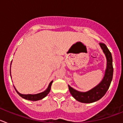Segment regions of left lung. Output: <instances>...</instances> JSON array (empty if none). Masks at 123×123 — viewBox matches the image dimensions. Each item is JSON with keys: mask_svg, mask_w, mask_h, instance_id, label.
I'll use <instances>...</instances> for the list:
<instances>
[{"mask_svg": "<svg viewBox=\"0 0 123 123\" xmlns=\"http://www.w3.org/2000/svg\"><path fill=\"white\" fill-rule=\"evenodd\" d=\"M99 45L106 58V68L102 81L95 87L85 92L76 91L68 85L69 91L71 95L76 100L82 103L89 104L100 99L106 94L112 81L113 74L112 55L105 44L100 42Z\"/></svg>", "mask_w": 123, "mask_h": 123, "instance_id": "8db88e82", "label": "left lung"}]
</instances>
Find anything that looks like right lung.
Returning a JSON list of instances; mask_svg holds the SVG:
<instances>
[{
    "instance_id": "add662e5",
    "label": "right lung",
    "mask_w": 123,
    "mask_h": 123,
    "mask_svg": "<svg viewBox=\"0 0 123 123\" xmlns=\"http://www.w3.org/2000/svg\"><path fill=\"white\" fill-rule=\"evenodd\" d=\"M11 64H12V63H11ZM10 76H11L10 70ZM11 78H12V77H11ZM52 82H53V81H51V82H50L48 87H47V89L45 91L37 94H20L19 92H18V91L16 89V88L15 87V86H14V87H15V91H17V92L18 93V95H19L20 97H21L22 98H25V99L29 100L37 101V100H39L42 99V98H44L45 97H46L47 95H48V94L50 92V91L51 86H52Z\"/></svg>"
}]
</instances>
